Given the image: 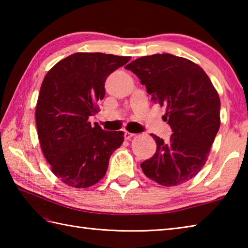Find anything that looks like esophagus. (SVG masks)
I'll list each match as a JSON object with an SVG mask.
<instances>
[{"mask_svg": "<svg viewBox=\"0 0 248 248\" xmlns=\"http://www.w3.org/2000/svg\"><path fill=\"white\" fill-rule=\"evenodd\" d=\"M135 134L134 133H130V132H128V131H124V139L125 140H130L131 138H133Z\"/></svg>", "mask_w": 248, "mask_h": 248, "instance_id": "obj_1", "label": "esophagus"}]
</instances>
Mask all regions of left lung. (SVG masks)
Segmentation results:
<instances>
[{"label":"left lung","mask_w":248,"mask_h":248,"mask_svg":"<svg viewBox=\"0 0 248 248\" xmlns=\"http://www.w3.org/2000/svg\"><path fill=\"white\" fill-rule=\"evenodd\" d=\"M125 68L138 76L151 100L165 105L163 119L172 131L168 141L150 134L156 151L141 170L161 186L189 180L205 164L219 129L220 101L212 82L195 62L168 53L140 57Z\"/></svg>","instance_id":"8db88e82"}]
</instances>
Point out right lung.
<instances>
[{
  "label": "right lung",
  "instance_id": "add662e5",
  "mask_svg": "<svg viewBox=\"0 0 248 248\" xmlns=\"http://www.w3.org/2000/svg\"><path fill=\"white\" fill-rule=\"evenodd\" d=\"M131 60L104 53H75L52 68L41 84L36 125L41 150L54 175L72 187L92 186L104 177L124 132L92 127L89 116L104 98L107 78Z\"/></svg>",
  "mask_w": 248,
  "mask_h": 248
}]
</instances>
